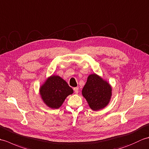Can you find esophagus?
Here are the masks:
<instances>
[{
	"instance_id": "esophagus-1",
	"label": "esophagus",
	"mask_w": 149,
	"mask_h": 149,
	"mask_svg": "<svg viewBox=\"0 0 149 149\" xmlns=\"http://www.w3.org/2000/svg\"><path fill=\"white\" fill-rule=\"evenodd\" d=\"M74 90L75 93H77L79 92V88L78 87H75L74 88Z\"/></svg>"
}]
</instances>
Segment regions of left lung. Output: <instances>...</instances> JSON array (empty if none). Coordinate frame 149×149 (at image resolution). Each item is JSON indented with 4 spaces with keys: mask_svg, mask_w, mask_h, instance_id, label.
I'll use <instances>...</instances> for the list:
<instances>
[{
    "mask_svg": "<svg viewBox=\"0 0 149 149\" xmlns=\"http://www.w3.org/2000/svg\"><path fill=\"white\" fill-rule=\"evenodd\" d=\"M112 88L109 84L97 74H91L88 77L82 94L86 99L90 108L98 111L105 107L111 97Z\"/></svg>",
    "mask_w": 149,
    "mask_h": 149,
    "instance_id": "1",
    "label": "left lung"
}]
</instances>
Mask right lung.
Wrapping results in <instances>:
<instances>
[{
	"label": "right lung",
	"instance_id": "1",
	"mask_svg": "<svg viewBox=\"0 0 149 149\" xmlns=\"http://www.w3.org/2000/svg\"><path fill=\"white\" fill-rule=\"evenodd\" d=\"M74 92L67 83L58 75L49 77L40 88V93L47 106L52 109H58L65 99Z\"/></svg>",
	"mask_w": 149,
	"mask_h": 149
}]
</instances>
